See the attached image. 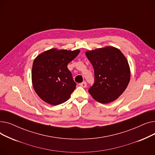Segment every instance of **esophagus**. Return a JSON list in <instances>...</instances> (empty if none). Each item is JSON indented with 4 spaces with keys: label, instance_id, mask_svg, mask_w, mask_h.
I'll list each match as a JSON object with an SVG mask.
<instances>
[{
    "label": "esophagus",
    "instance_id": "esophagus-1",
    "mask_svg": "<svg viewBox=\"0 0 155 155\" xmlns=\"http://www.w3.org/2000/svg\"><path fill=\"white\" fill-rule=\"evenodd\" d=\"M79 85L81 86V87H84V88H85V87H87V83H86L85 82H82V83H80V84H79Z\"/></svg>",
    "mask_w": 155,
    "mask_h": 155
}]
</instances>
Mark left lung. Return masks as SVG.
<instances>
[{
  "instance_id": "obj_1",
  "label": "left lung",
  "mask_w": 155,
  "mask_h": 155,
  "mask_svg": "<svg viewBox=\"0 0 155 155\" xmlns=\"http://www.w3.org/2000/svg\"><path fill=\"white\" fill-rule=\"evenodd\" d=\"M85 55L94 70V84L88 92L97 102L114 101L127 88L130 78L128 61L118 48L105 46L87 51Z\"/></svg>"
}]
</instances>
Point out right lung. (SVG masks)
<instances>
[{"label":"right lung","instance_id":"add662e5","mask_svg":"<svg viewBox=\"0 0 155 155\" xmlns=\"http://www.w3.org/2000/svg\"><path fill=\"white\" fill-rule=\"evenodd\" d=\"M80 51L52 48L36 56L32 64V84L43 101L57 105L69 99L76 83L67 64Z\"/></svg>","mask_w":155,"mask_h":155}]
</instances>
